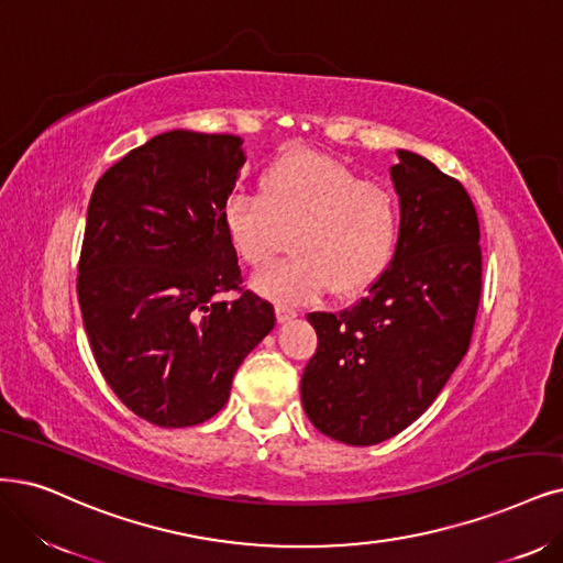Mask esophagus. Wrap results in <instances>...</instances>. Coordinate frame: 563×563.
Segmentation results:
<instances>
[{
	"instance_id": "34e87169",
	"label": "esophagus",
	"mask_w": 563,
	"mask_h": 563,
	"mask_svg": "<svg viewBox=\"0 0 563 563\" xmlns=\"http://www.w3.org/2000/svg\"><path fill=\"white\" fill-rule=\"evenodd\" d=\"M299 316V310L295 306H287V303H276V318L278 322H287Z\"/></svg>"
}]
</instances>
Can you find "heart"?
Here are the masks:
<instances>
[{
	"instance_id": "b5f03b06",
	"label": "heart",
	"mask_w": 563,
	"mask_h": 563,
	"mask_svg": "<svg viewBox=\"0 0 563 563\" xmlns=\"http://www.w3.org/2000/svg\"><path fill=\"white\" fill-rule=\"evenodd\" d=\"M220 222L250 268H264L295 232L297 255L253 285L266 297L306 301L329 287L336 297L357 295L376 280L397 245L401 206L387 185L364 180L352 166L292 151L262 172L260 195H229Z\"/></svg>"
}]
</instances>
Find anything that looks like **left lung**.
<instances>
[{
	"label": "left lung",
	"mask_w": 563,
	"mask_h": 563,
	"mask_svg": "<svg viewBox=\"0 0 563 563\" xmlns=\"http://www.w3.org/2000/svg\"><path fill=\"white\" fill-rule=\"evenodd\" d=\"M394 257L368 295L339 313H308L318 350L303 368L308 420L345 445H376L439 397L466 355L483 292L481 222L466 187L399 151Z\"/></svg>",
	"instance_id": "obj_1"
}]
</instances>
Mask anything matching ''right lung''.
<instances>
[{
	"mask_svg": "<svg viewBox=\"0 0 563 563\" xmlns=\"http://www.w3.org/2000/svg\"><path fill=\"white\" fill-rule=\"evenodd\" d=\"M232 134L164 132L103 174L90 197L76 292L95 362L145 422L211 420L234 373L276 324L243 287L220 222L245 162ZM236 291L224 302L220 294Z\"/></svg>",
	"mask_w": 563,
	"mask_h": 563,
	"instance_id": "right-lung-1",
	"label": "right lung"
}]
</instances>
